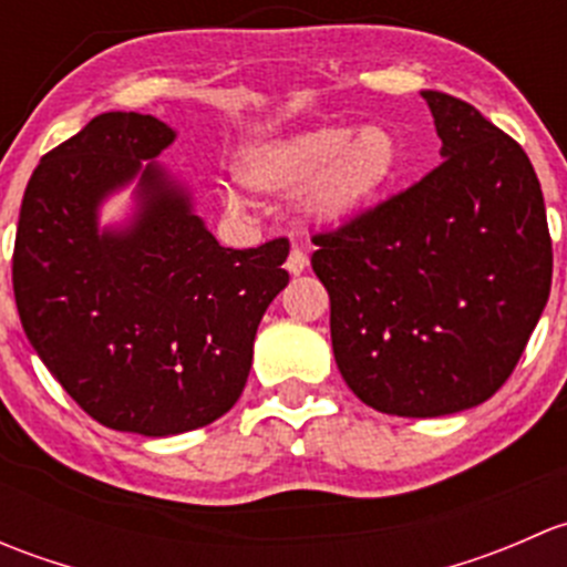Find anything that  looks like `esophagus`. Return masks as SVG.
Instances as JSON below:
<instances>
[{
  "mask_svg": "<svg viewBox=\"0 0 567 567\" xmlns=\"http://www.w3.org/2000/svg\"><path fill=\"white\" fill-rule=\"evenodd\" d=\"M307 266H310V257H307V251L299 249V247L290 249L288 260H285V268H288L290 274H305Z\"/></svg>",
  "mask_w": 567,
  "mask_h": 567,
  "instance_id": "34e87169",
  "label": "esophagus"
}]
</instances>
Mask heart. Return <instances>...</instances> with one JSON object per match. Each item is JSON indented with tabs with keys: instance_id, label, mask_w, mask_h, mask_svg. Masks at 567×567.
<instances>
[{
	"instance_id": "b5f03b06",
	"label": "heart",
	"mask_w": 567,
	"mask_h": 567,
	"mask_svg": "<svg viewBox=\"0 0 567 567\" xmlns=\"http://www.w3.org/2000/svg\"><path fill=\"white\" fill-rule=\"evenodd\" d=\"M403 151L384 125L353 128L342 123L312 125L249 147L238 177L262 192L307 186L305 208L318 221H346L368 208L398 181ZM227 203L238 205L236 194Z\"/></svg>"
}]
</instances>
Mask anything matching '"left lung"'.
Returning a JSON list of instances; mask_svg holds the SVG:
<instances>
[{"mask_svg":"<svg viewBox=\"0 0 567 567\" xmlns=\"http://www.w3.org/2000/svg\"><path fill=\"white\" fill-rule=\"evenodd\" d=\"M444 162L312 236L337 368L362 403L444 416L516 370L551 290V236L527 153L466 101L425 90Z\"/></svg>","mask_w":567,"mask_h":567,"instance_id":"obj_1","label":"left lung"}]
</instances>
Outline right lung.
<instances>
[{
  "label": "right lung",
  "mask_w": 567,
  "mask_h": 567,
  "mask_svg": "<svg viewBox=\"0 0 567 567\" xmlns=\"http://www.w3.org/2000/svg\"><path fill=\"white\" fill-rule=\"evenodd\" d=\"M173 140L151 114L90 120L40 158L13 249L16 307L49 373L95 422L142 436L194 431L236 405L257 323L288 285L285 238L225 249L192 214L151 162ZM136 174L135 225L99 234L100 199Z\"/></svg>",
  "instance_id": "1"
}]
</instances>
